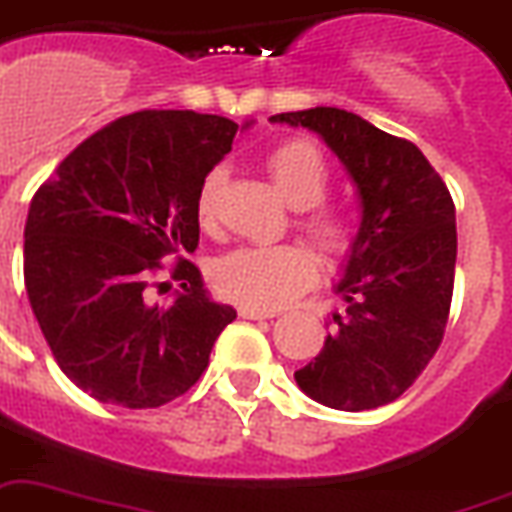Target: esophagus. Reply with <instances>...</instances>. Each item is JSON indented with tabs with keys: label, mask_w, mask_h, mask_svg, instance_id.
Here are the masks:
<instances>
[{
	"label": "esophagus",
	"mask_w": 512,
	"mask_h": 512,
	"mask_svg": "<svg viewBox=\"0 0 512 512\" xmlns=\"http://www.w3.org/2000/svg\"><path fill=\"white\" fill-rule=\"evenodd\" d=\"M273 310H260V307H239V318H247V321H263V318H273Z\"/></svg>",
	"instance_id": "esophagus-1"
}]
</instances>
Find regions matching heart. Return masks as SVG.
<instances>
[{
    "mask_svg": "<svg viewBox=\"0 0 512 512\" xmlns=\"http://www.w3.org/2000/svg\"><path fill=\"white\" fill-rule=\"evenodd\" d=\"M268 173L276 191L294 210H310L321 205L328 191V165L310 141H286L268 155ZM223 170L213 168L202 178L197 191V218L210 223L215 218L218 194L223 186ZM307 231L318 244L331 252L344 249L350 242V228L339 215L313 213L307 218ZM318 276L315 257L297 244H273V247H236L215 263V281L236 302L260 310L292 302Z\"/></svg>",
    "mask_w": 512,
    "mask_h": 512,
    "instance_id": "1",
    "label": "heart"
}]
</instances>
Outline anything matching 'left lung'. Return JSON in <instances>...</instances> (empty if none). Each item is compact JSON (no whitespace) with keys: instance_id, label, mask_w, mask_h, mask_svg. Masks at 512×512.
<instances>
[{"instance_id":"1","label":"left lung","mask_w":512,"mask_h":512,"mask_svg":"<svg viewBox=\"0 0 512 512\" xmlns=\"http://www.w3.org/2000/svg\"><path fill=\"white\" fill-rule=\"evenodd\" d=\"M270 123L307 128L352 178L360 228L334 292V334L294 373L310 400L360 413L397 400L442 344L455 284V205L415 144L386 134L355 112L313 107Z\"/></svg>"}]
</instances>
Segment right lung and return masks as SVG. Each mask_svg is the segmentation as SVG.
<instances>
[{
  "label": "right lung",
  "instance_id": "1",
  "mask_svg": "<svg viewBox=\"0 0 512 512\" xmlns=\"http://www.w3.org/2000/svg\"><path fill=\"white\" fill-rule=\"evenodd\" d=\"M220 115L144 110L78 144L33 194L23 244L31 310L62 373L105 405L160 407L207 368L236 318L197 265V191L239 128ZM184 293L149 303L162 256Z\"/></svg>",
  "mask_w": 512,
  "mask_h": 512
}]
</instances>
